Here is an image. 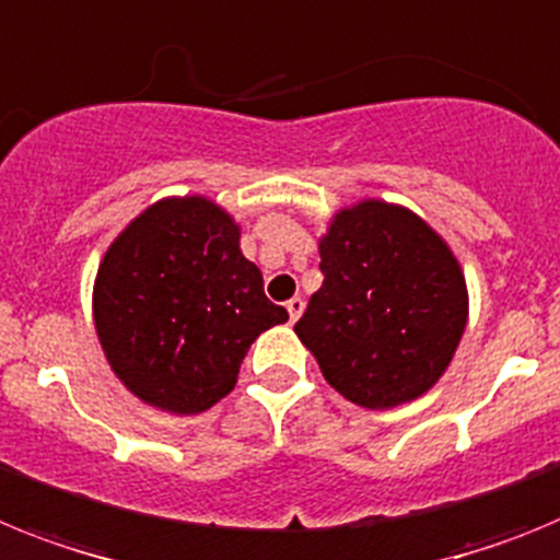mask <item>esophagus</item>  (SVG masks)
I'll return each instance as SVG.
<instances>
[{"instance_id":"34e87169","label":"esophagus","mask_w":560,"mask_h":560,"mask_svg":"<svg viewBox=\"0 0 560 560\" xmlns=\"http://www.w3.org/2000/svg\"><path fill=\"white\" fill-rule=\"evenodd\" d=\"M287 313H290V320H299L301 318V313H304V299H299V295H295V299H290L287 301Z\"/></svg>"}]
</instances>
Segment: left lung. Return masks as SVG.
<instances>
[{
  "label": "left lung",
  "instance_id": "obj_1",
  "mask_svg": "<svg viewBox=\"0 0 560 560\" xmlns=\"http://www.w3.org/2000/svg\"><path fill=\"white\" fill-rule=\"evenodd\" d=\"M324 284L295 324L335 392L395 408L434 386L468 324L465 276L440 233L402 206L363 199L318 242Z\"/></svg>",
  "mask_w": 560,
  "mask_h": 560
}]
</instances>
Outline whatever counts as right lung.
<instances>
[{"label":"right lung","instance_id":"obj_1","mask_svg":"<svg viewBox=\"0 0 560 560\" xmlns=\"http://www.w3.org/2000/svg\"><path fill=\"white\" fill-rule=\"evenodd\" d=\"M95 332L135 397L199 415L231 395L247 349L287 310L240 250V225L206 197H165L112 242L92 290Z\"/></svg>","mask_w":560,"mask_h":560}]
</instances>
